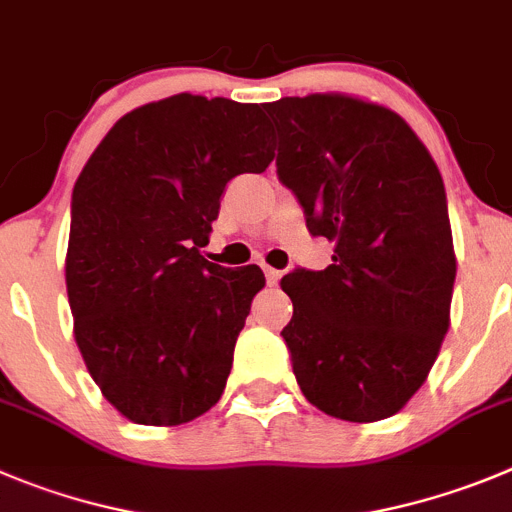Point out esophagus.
Listing matches in <instances>:
<instances>
[{
    "mask_svg": "<svg viewBox=\"0 0 512 512\" xmlns=\"http://www.w3.org/2000/svg\"><path fill=\"white\" fill-rule=\"evenodd\" d=\"M264 274H266V281H269L271 287H274L276 281L281 279V271L279 269H271V266H264Z\"/></svg>",
    "mask_w": 512,
    "mask_h": 512,
    "instance_id": "esophagus-1",
    "label": "esophagus"
}]
</instances>
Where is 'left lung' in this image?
Returning a JSON list of instances; mask_svg holds the SVG:
<instances>
[{"instance_id": "8db88e82", "label": "left lung", "mask_w": 512, "mask_h": 512, "mask_svg": "<svg viewBox=\"0 0 512 512\" xmlns=\"http://www.w3.org/2000/svg\"><path fill=\"white\" fill-rule=\"evenodd\" d=\"M264 109L279 180L309 233L335 243L325 271L281 279L297 383L335 419H388L424 386L449 330L457 259L439 167L396 111L363 98L312 93Z\"/></svg>"}]
</instances>
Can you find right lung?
I'll return each mask as SVG.
<instances>
[{"label":"right lung","mask_w":512,"mask_h":512,"mask_svg":"<svg viewBox=\"0 0 512 512\" xmlns=\"http://www.w3.org/2000/svg\"><path fill=\"white\" fill-rule=\"evenodd\" d=\"M271 159L264 106L177 93L121 116L75 182L73 335L103 398L134 424H187L223 396L266 279L200 248L225 185Z\"/></svg>","instance_id":"obj_1"}]
</instances>
